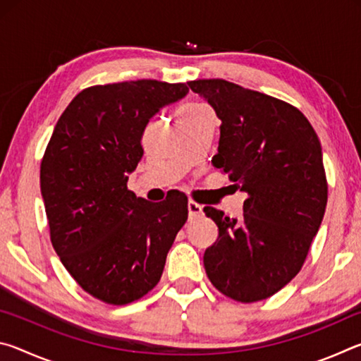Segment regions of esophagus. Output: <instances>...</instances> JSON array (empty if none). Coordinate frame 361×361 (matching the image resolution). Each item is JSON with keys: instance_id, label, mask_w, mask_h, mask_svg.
<instances>
[{"instance_id": "obj_1", "label": "esophagus", "mask_w": 361, "mask_h": 361, "mask_svg": "<svg viewBox=\"0 0 361 361\" xmlns=\"http://www.w3.org/2000/svg\"><path fill=\"white\" fill-rule=\"evenodd\" d=\"M188 213H189V219H194L195 216H199L200 213H202V205L192 202V200H189L188 202Z\"/></svg>"}]
</instances>
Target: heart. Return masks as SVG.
I'll return each mask as SVG.
<instances>
[{
	"instance_id": "obj_1",
	"label": "heart",
	"mask_w": 361,
	"mask_h": 361,
	"mask_svg": "<svg viewBox=\"0 0 361 361\" xmlns=\"http://www.w3.org/2000/svg\"><path fill=\"white\" fill-rule=\"evenodd\" d=\"M207 106L200 105V103H188V105L183 106L180 111H178V116H185V114H191V113H195V111H200V109H205Z\"/></svg>"
}]
</instances>
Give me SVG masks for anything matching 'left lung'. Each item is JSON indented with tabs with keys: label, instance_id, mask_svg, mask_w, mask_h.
Instances as JSON below:
<instances>
[{
	"label": "left lung",
	"instance_id": "left-lung-1",
	"mask_svg": "<svg viewBox=\"0 0 361 361\" xmlns=\"http://www.w3.org/2000/svg\"><path fill=\"white\" fill-rule=\"evenodd\" d=\"M188 85L221 121L212 164L247 194L239 219L204 207L218 226L204 253L205 272L223 295L261 301L301 271L325 215L320 140L298 108L274 97L224 79Z\"/></svg>",
	"mask_w": 361,
	"mask_h": 361
}]
</instances>
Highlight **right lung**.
Segmentation results:
<instances>
[{
  "instance_id": "obj_1",
  "label": "right lung",
  "mask_w": 361,
  "mask_h": 361,
  "mask_svg": "<svg viewBox=\"0 0 361 361\" xmlns=\"http://www.w3.org/2000/svg\"><path fill=\"white\" fill-rule=\"evenodd\" d=\"M186 84L156 79L84 89L60 116L41 162V194L51 242L84 291L129 304L161 280L188 219L183 192L154 204L127 189L143 156L142 135Z\"/></svg>"
}]
</instances>
